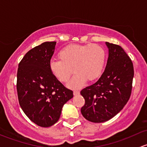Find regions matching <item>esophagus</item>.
Listing matches in <instances>:
<instances>
[{
  "label": "esophagus",
  "instance_id": "1",
  "mask_svg": "<svg viewBox=\"0 0 147 147\" xmlns=\"http://www.w3.org/2000/svg\"><path fill=\"white\" fill-rule=\"evenodd\" d=\"M73 94L75 96L78 95V94H80V92L79 91H74L73 92Z\"/></svg>",
  "mask_w": 147,
  "mask_h": 147
}]
</instances>
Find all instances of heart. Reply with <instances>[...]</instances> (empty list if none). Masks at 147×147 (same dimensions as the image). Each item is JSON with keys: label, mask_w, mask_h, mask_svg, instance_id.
<instances>
[{"label": "heart", "mask_w": 147, "mask_h": 147, "mask_svg": "<svg viewBox=\"0 0 147 147\" xmlns=\"http://www.w3.org/2000/svg\"><path fill=\"white\" fill-rule=\"evenodd\" d=\"M59 60L52 61L50 69L55 78L67 82L74 72V78L68 84L72 90L81 88L88 80L94 82L101 77L106 61V53L101 46L75 45L65 46L57 54Z\"/></svg>", "instance_id": "1"}]
</instances>
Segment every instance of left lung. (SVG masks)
<instances>
[{
	"label": "left lung",
	"mask_w": 147,
	"mask_h": 147,
	"mask_svg": "<svg viewBox=\"0 0 147 147\" xmlns=\"http://www.w3.org/2000/svg\"><path fill=\"white\" fill-rule=\"evenodd\" d=\"M109 57L105 71L94 84L80 92L85 100L82 116L92 122L108 121L117 115L131 96L134 67L122 47L106 42Z\"/></svg>",
	"instance_id": "1"
}]
</instances>
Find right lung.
Instances as JSON below:
<instances>
[{
	"instance_id": "right-lung-1",
	"label": "right lung",
	"mask_w": 147,
	"mask_h": 147,
	"mask_svg": "<svg viewBox=\"0 0 147 147\" xmlns=\"http://www.w3.org/2000/svg\"><path fill=\"white\" fill-rule=\"evenodd\" d=\"M56 42H45L28 52L18 65L17 92L20 106L32 122L42 127L55 124L63 105L73 97L53 76L50 60Z\"/></svg>"
}]
</instances>
